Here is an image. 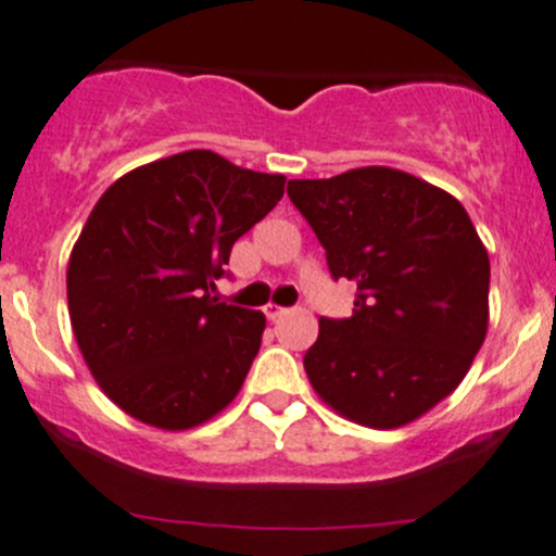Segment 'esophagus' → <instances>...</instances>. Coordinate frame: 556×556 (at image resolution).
Here are the masks:
<instances>
[{
    "label": "esophagus",
    "instance_id": "34e87169",
    "mask_svg": "<svg viewBox=\"0 0 556 556\" xmlns=\"http://www.w3.org/2000/svg\"><path fill=\"white\" fill-rule=\"evenodd\" d=\"M288 312V308H282V306H277V303H268V306H263V314H266V319H279L282 317V314Z\"/></svg>",
    "mask_w": 556,
    "mask_h": 556
}]
</instances>
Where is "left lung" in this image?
<instances>
[{"label": "left lung", "instance_id": "1", "mask_svg": "<svg viewBox=\"0 0 556 556\" xmlns=\"http://www.w3.org/2000/svg\"><path fill=\"white\" fill-rule=\"evenodd\" d=\"M288 194L356 285L349 319H319L303 367L319 400L400 429L458 389L488 336L490 258L464 204L394 167L290 180Z\"/></svg>", "mask_w": 556, "mask_h": 556}]
</instances>
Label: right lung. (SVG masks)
Wrapping results in <instances>:
<instances>
[{
  "label": "right lung",
  "instance_id": "obj_1",
  "mask_svg": "<svg viewBox=\"0 0 556 556\" xmlns=\"http://www.w3.org/2000/svg\"><path fill=\"white\" fill-rule=\"evenodd\" d=\"M285 194V175L207 149L125 173L72 250L68 317L92 378L140 424L186 431L242 389L266 317L213 295L231 248Z\"/></svg>",
  "mask_w": 556,
  "mask_h": 556
}]
</instances>
